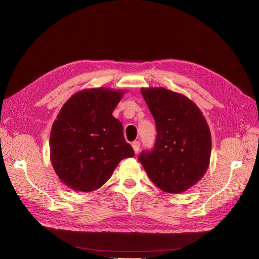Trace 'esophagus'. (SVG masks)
Returning <instances> with one entry per match:
<instances>
[{"label":"esophagus","mask_w":259,"mask_h":259,"mask_svg":"<svg viewBox=\"0 0 259 259\" xmlns=\"http://www.w3.org/2000/svg\"><path fill=\"white\" fill-rule=\"evenodd\" d=\"M140 147H141V143L139 141H135L132 143V148L135 153H138L140 151Z\"/></svg>","instance_id":"obj_1"}]
</instances>
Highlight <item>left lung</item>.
Segmentation results:
<instances>
[{
	"label": "left lung",
	"instance_id": "8db88e82",
	"mask_svg": "<svg viewBox=\"0 0 259 259\" xmlns=\"http://www.w3.org/2000/svg\"><path fill=\"white\" fill-rule=\"evenodd\" d=\"M152 113L156 140L139 160L149 179L168 193H182L205 175L211 156V133L199 108L185 95L166 88H143Z\"/></svg>",
	"mask_w": 259,
	"mask_h": 259
}]
</instances>
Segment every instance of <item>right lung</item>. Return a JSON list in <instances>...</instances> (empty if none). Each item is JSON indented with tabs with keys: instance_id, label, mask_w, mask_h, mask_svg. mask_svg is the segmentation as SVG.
I'll use <instances>...</instances> for the list:
<instances>
[{
	"instance_id": "1",
	"label": "right lung",
	"mask_w": 259,
	"mask_h": 259,
	"mask_svg": "<svg viewBox=\"0 0 259 259\" xmlns=\"http://www.w3.org/2000/svg\"><path fill=\"white\" fill-rule=\"evenodd\" d=\"M122 91L76 92L62 107L50 132V159L60 180L74 191L91 192L112 175L118 162L134 156L121 122L112 115Z\"/></svg>"
}]
</instances>
